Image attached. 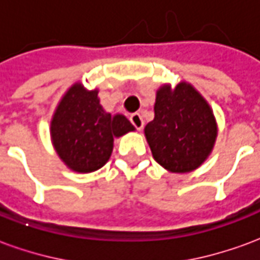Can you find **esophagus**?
<instances>
[{"label": "esophagus", "instance_id": "34e87169", "mask_svg": "<svg viewBox=\"0 0 260 260\" xmlns=\"http://www.w3.org/2000/svg\"><path fill=\"white\" fill-rule=\"evenodd\" d=\"M129 119H131V122H132V125L135 126L136 129H138V131L143 129V126H145V122H143V118H142L141 114H138V113L132 114Z\"/></svg>", "mask_w": 260, "mask_h": 260}]
</instances>
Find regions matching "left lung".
<instances>
[{
  "label": "left lung",
  "mask_w": 260,
  "mask_h": 260,
  "mask_svg": "<svg viewBox=\"0 0 260 260\" xmlns=\"http://www.w3.org/2000/svg\"><path fill=\"white\" fill-rule=\"evenodd\" d=\"M153 157L173 173L198 169L210 154L217 135L209 104L189 83L157 91L154 119L145 128Z\"/></svg>",
  "instance_id": "obj_1"
}]
</instances>
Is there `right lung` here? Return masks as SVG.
<instances>
[{"label":"right lung","mask_w":260,"mask_h":260,"mask_svg":"<svg viewBox=\"0 0 260 260\" xmlns=\"http://www.w3.org/2000/svg\"><path fill=\"white\" fill-rule=\"evenodd\" d=\"M124 115L106 113L97 90L87 91L74 85L59 103L51 121L55 150L69 169L91 173L104 164L113 152L114 138L134 131Z\"/></svg>","instance_id":"obj_1"}]
</instances>
